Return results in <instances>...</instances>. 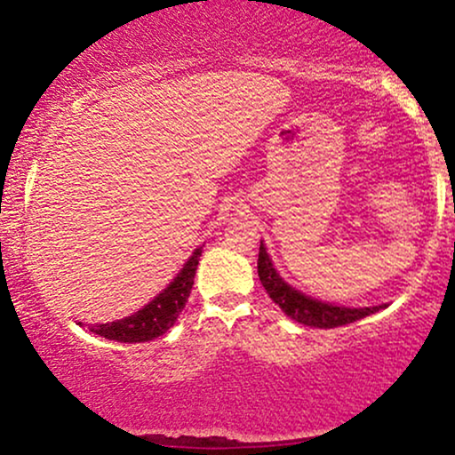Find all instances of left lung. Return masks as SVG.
<instances>
[{
  "mask_svg": "<svg viewBox=\"0 0 455 455\" xmlns=\"http://www.w3.org/2000/svg\"><path fill=\"white\" fill-rule=\"evenodd\" d=\"M259 278L260 284L265 286L267 295L274 299L275 306L282 307L286 316H291L293 321L301 323L307 327H318V329H331V327H342L348 323L359 321V318L374 315V312L387 307V304L379 306H365V307H351V306H338L329 304V301H321L316 297H310L301 293L299 289H295L293 284H289L278 269L274 267V260H271L267 248L260 242L259 248Z\"/></svg>",
  "mask_w": 455,
  "mask_h": 455,
  "instance_id": "left-lung-1",
  "label": "left lung"
}]
</instances>
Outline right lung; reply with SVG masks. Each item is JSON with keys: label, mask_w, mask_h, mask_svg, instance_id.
<instances>
[{"label": "right lung", "mask_w": 455, "mask_h": 455, "mask_svg": "<svg viewBox=\"0 0 455 455\" xmlns=\"http://www.w3.org/2000/svg\"><path fill=\"white\" fill-rule=\"evenodd\" d=\"M203 252V245L195 248V252L190 254V259L186 260L184 267L180 269V274L166 284V289H162L149 304H145L140 310L134 312L126 318H119V321L111 323H98V325H90V331L96 336L107 338V340L115 342H149L154 338L162 336V333L169 331L175 325L177 316L181 315V310L186 307L188 297H190V289L195 284V274L198 257Z\"/></svg>", "instance_id": "1"}]
</instances>
